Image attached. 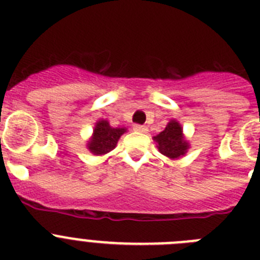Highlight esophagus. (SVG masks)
<instances>
[{
    "label": "esophagus",
    "instance_id": "esophagus-1",
    "mask_svg": "<svg viewBox=\"0 0 260 260\" xmlns=\"http://www.w3.org/2000/svg\"><path fill=\"white\" fill-rule=\"evenodd\" d=\"M133 128H134L135 132H138V133H147V132H148V128H147L146 126H143V125H134V126H133Z\"/></svg>",
    "mask_w": 260,
    "mask_h": 260
}]
</instances>
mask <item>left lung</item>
I'll return each mask as SVG.
<instances>
[{"label":"left lung","instance_id":"8db88e82","mask_svg":"<svg viewBox=\"0 0 260 260\" xmlns=\"http://www.w3.org/2000/svg\"><path fill=\"white\" fill-rule=\"evenodd\" d=\"M153 141L157 143L160 153L169 158H180L189 150V143L182 134V126L176 119L168 123L164 132L153 137Z\"/></svg>","mask_w":260,"mask_h":260}]
</instances>
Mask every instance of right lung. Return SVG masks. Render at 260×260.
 <instances>
[{"label": "right lung", "instance_id": "add662e5", "mask_svg": "<svg viewBox=\"0 0 260 260\" xmlns=\"http://www.w3.org/2000/svg\"><path fill=\"white\" fill-rule=\"evenodd\" d=\"M123 133H126L125 127H112L107 119H100L93 128V134L87 143V148L93 155H105L117 146V142Z\"/></svg>", "mask_w": 260, "mask_h": 260}]
</instances>
